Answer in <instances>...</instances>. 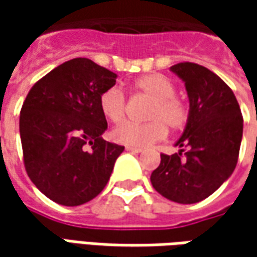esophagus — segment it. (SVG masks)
<instances>
[{
	"label": "esophagus",
	"mask_w": 257,
	"mask_h": 257,
	"mask_svg": "<svg viewBox=\"0 0 257 257\" xmlns=\"http://www.w3.org/2000/svg\"><path fill=\"white\" fill-rule=\"evenodd\" d=\"M125 152H128V153H136V154H139V153H142L143 150L142 149H136V147H125Z\"/></svg>",
	"instance_id": "esophagus-1"
}]
</instances>
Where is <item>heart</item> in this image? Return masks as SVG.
I'll list each match as a JSON object with an SVG mask.
<instances>
[{"mask_svg":"<svg viewBox=\"0 0 257 257\" xmlns=\"http://www.w3.org/2000/svg\"><path fill=\"white\" fill-rule=\"evenodd\" d=\"M134 88L152 98L147 111V118L150 121H125L117 125L110 134L115 143L143 149L163 139L167 133L166 125L177 130L186 124L189 117L187 105L174 95V84L167 77L157 73L143 75L136 80ZM100 110L108 121H121L125 114V98L123 91L117 87L105 90L100 95Z\"/></svg>","mask_w":257,"mask_h":257,"instance_id":"obj_1","label":"heart"}]
</instances>
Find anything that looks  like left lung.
Segmentation results:
<instances>
[{
  "mask_svg": "<svg viewBox=\"0 0 257 257\" xmlns=\"http://www.w3.org/2000/svg\"><path fill=\"white\" fill-rule=\"evenodd\" d=\"M189 97V117L174 146L162 154L150 182L166 199L182 204L202 202L226 182L237 164L243 136L240 107L229 85L209 68L193 63L170 67ZM183 148H187L185 157Z\"/></svg>",
  "mask_w": 257,
  "mask_h": 257,
  "instance_id": "obj_1",
  "label": "left lung"
}]
</instances>
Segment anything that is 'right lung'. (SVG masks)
<instances>
[{"label":"right lung","instance_id":"right-lung-1","mask_svg":"<svg viewBox=\"0 0 257 257\" xmlns=\"http://www.w3.org/2000/svg\"><path fill=\"white\" fill-rule=\"evenodd\" d=\"M117 74L88 58L55 67L33 85L20 114L25 170L40 192L80 206L103 192L124 147L103 137L100 95Z\"/></svg>","mask_w":257,"mask_h":257}]
</instances>
